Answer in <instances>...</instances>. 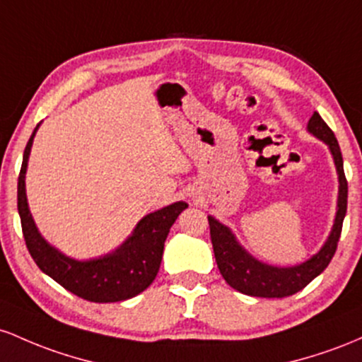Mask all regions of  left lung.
<instances>
[{"instance_id": "8db88e82", "label": "left lung", "mask_w": 362, "mask_h": 362, "mask_svg": "<svg viewBox=\"0 0 362 362\" xmlns=\"http://www.w3.org/2000/svg\"><path fill=\"white\" fill-rule=\"evenodd\" d=\"M308 129L330 147L340 182L339 203H337L339 210H337L334 229H332L330 238L320 250V253H316L315 257L301 263V265L289 267V269H277V267L265 265V263H259L258 259L250 257L238 245L233 233L226 226L215 221L214 217H209L210 239H212L215 262H217L218 270H221L222 277L233 289L243 292L246 296H255V298H287V296L296 294L327 269L337 251L340 233H342L344 217L345 212H347V180H345L344 173L342 152H340L339 141H337L334 132L325 123L318 112L311 116Z\"/></svg>"}]
</instances>
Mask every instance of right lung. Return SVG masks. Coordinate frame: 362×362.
I'll list each match as a JSON object with an SVG mask.
<instances>
[{"label": "right lung", "instance_id": "obj_1", "mask_svg": "<svg viewBox=\"0 0 362 362\" xmlns=\"http://www.w3.org/2000/svg\"><path fill=\"white\" fill-rule=\"evenodd\" d=\"M35 132L37 128L32 133L23 152L17 194L22 233L30 257L39 269L54 279L59 286L90 303H117L140 294L157 277L169 229L188 203H173L144 217L124 245L107 257L90 262H76L64 257L44 241L28 212L25 170Z\"/></svg>", "mask_w": 362, "mask_h": 362}]
</instances>
